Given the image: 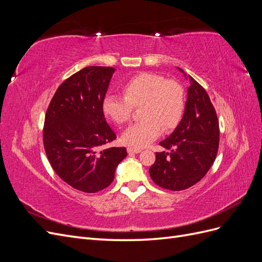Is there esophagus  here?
Returning <instances> with one entry per match:
<instances>
[{"instance_id":"34e87169","label":"esophagus","mask_w":262,"mask_h":262,"mask_svg":"<svg viewBox=\"0 0 262 262\" xmlns=\"http://www.w3.org/2000/svg\"><path fill=\"white\" fill-rule=\"evenodd\" d=\"M141 148H137V147H128V153L129 154H138L141 152Z\"/></svg>"}]
</instances>
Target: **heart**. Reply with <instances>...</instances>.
Instances as JSON below:
<instances>
[{"mask_svg": "<svg viewBox=\"0 0 262 262\" xmlns=\"http://www.w3.org/2000/svg\"><path fill=\"white\" fill-rule=\"evenodd\" d=\"M124 97L107 95L102 100V112L116 124L128 123L133 107L141 108V122L134 123L122 134L123 143L144 147L161 136L164 130L173 129L185 110V91L173 80H166L152 72L134 75L122 86Z\"/></svg>", "mask_w": 262, "mask_h": 262, "instance_id": "heart-1", "label": "heart"}]
</instances>
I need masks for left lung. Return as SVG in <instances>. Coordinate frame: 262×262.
Instances as JSON below:
<instances>
[{
  "label": "left lung",
  "mask_w": 262,
  "mask_h": 262,
  "mask_svg": "<svg viewBox=\"0 0 262 262\" xmlns=\"http://www.w3.org/2000/svg\"><path fill=\"white\" fill-rule=\"evenodd\" d=\"M188 78L184 116L170 136L160 142L168 152L156 153L148 170L156 185L172 191L190 188L205 176L215 161L220 143L219 120L209 95L193 77Z\"/></svg>",
  "instance_id": "left-lung-1"
}]
</instances>
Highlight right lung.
Returning a JSON list of instances; mask_svg holds the SVG:
<instances>
[{
	"instance_id": "1",
	"label": "right lung",
	"mask_w": 262,
	"mask_h": 262,
	"mask_svg": "<svg viewBox=\"0 0 262 262\" xmlns=\"http://www.w3.org/2000/svg\"><path fill=\"white\" fill-rule=\"evenodd\" d=\"M114 72L110 67L78 71L58 87L45 117L43 146L53 170L87 193L112 184L126 156L125 147H105L117 138L102 112Z\"/></svg>"
}]
</instances>
